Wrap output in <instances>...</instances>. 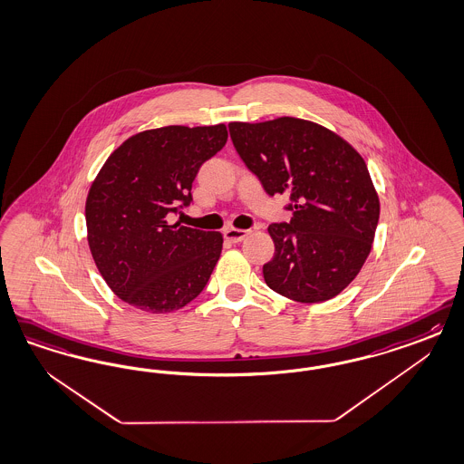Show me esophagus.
<instances>
[{
	"label": "esophagus",
	"instance_id": "esophagus-1",
	"mask_svg": "<svg viewBox=\"0 0 464 464\" xmlns=\"http://www.w3.org/2000/svg\"><path fill=\"white\" fill-rule=\"evenodd\" d=\"M249 236V230H240V228H227L224 232L225 239L228 242H240L242 239H246Z\"/></svg>",
	"mask_w": 464,
	"mask_h": 464
}]
</instances>
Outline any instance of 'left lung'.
I'll use <instances>...</instances> for the list:
<instances>
[{"mask_svg":"<svg viewBox=\"0 0 464 464\" xmlns=\"http://www.w3.org/2000/svg\"><path fill=\"white\" fill-rule=\"evenodd\" d=\"M240 159L269 196L286 195L288 224H271L265 282L286 299L336 297L372 249L379 196L367 165L342 136L299 118L230 122Z\"/></svg>","mask_w":464,"mask_h":464,"instance_id":"left-lung-1","label":"left lung"}]
</instances>
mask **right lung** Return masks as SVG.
<instances>
[{
	"instance_id": "1",
	"label": "right lung",
	"mask_w": 464,
	"mask_h": 464,
	"mask_svg": "<svg viewBox=\"0 0 464 464\" xmlns=\"http://www.w3.org/2000/svg\"><path fill=\"white\" fill-rule=\"evenodd\" d=\"M227 126H164L128 138L90 186V253L109 288L145 313L165 314L196 299L224 237L170 224L193 201L199 167L227 143Z\"/></svg>"
}]
</instances>
